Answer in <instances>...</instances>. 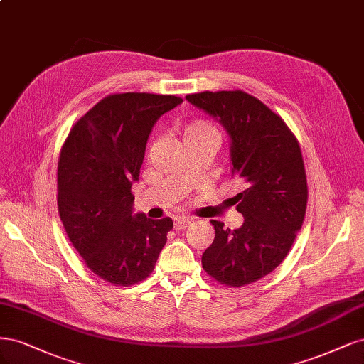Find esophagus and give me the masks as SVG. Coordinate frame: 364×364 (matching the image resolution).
I'll return each instance as SVG.
<instances>
[{
	"label": "esophagus",
	"mask_w": 364,
	"mask_h": 364,
	"mask_svg": "<svg viewBox=\"0 0 364 364\" xmlns=\"http://www.w3.org/2000/svg\"><path fill=\"white\" fill-rule=\"evenodd\" d=\"M193 219H191V218H186V216H181V218H177L175 219V222H173V227H175V230H184L186 227H189L191 225V222H192Z\"/></svg>",
	"instance_id": "1"
}]
</instances>
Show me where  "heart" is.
Instances as JSON below:
<instances>
[{
    "label": "heart",
    "mask_w": 364,
    "mask_h": 364,
    "mask_svg": "<svg viewBox=\"0 0 364 364\" xmlns=\"http://www.w3.org/2000/svg\"><path fill=\"white\" fill-rule=\"evenodd\" d=\"M205 136H215L219 137V133L216 128L205 121H193L191 124H187L183 128V139L184 142H191V140L199 139V137H205Z\"/></svg>",
    "instance_id": "b5f03b06"
}]
</instances>
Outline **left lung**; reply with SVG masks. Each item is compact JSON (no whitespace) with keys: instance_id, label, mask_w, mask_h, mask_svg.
Returning <instances> with one entry per match:
<instances>
[{"instance_id":"8db88e82","label":"left lung","mask_w":364,"mask_h":364,"mask_svg":"<svg viewBox=\"0 0 364 364\" xmlns=\"http://www.w3.org/2000/svg\"><path fill=\"white\" fill-rule=\"evenodd\" d=\"M230 137L231 175L243 192L234 196L243 224L212 220L215 240L203 254L204 271L220 284L242 287L271 274L286 259L307 208L301 148L286 122L243 90L187 95Z\"/></svg>"}]
</instances>
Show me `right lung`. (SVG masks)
<instances>
[{"label":"right lung","mask_w":364,"mask_h":364,"mask_svg":"<svg viewBox=\"0 0 364 364\" xmlns=\"http://www.w3.org/2000/svg\"><path fill=\"white\" fill-rule=\"evenodd\" d=\"M183 100L154 93H116L92 107L69 132L57 169V204L69 240L100 278L132 286L154 271L171 218L134 213L152 127Z\"/></svg>","instance_id":"right-lung-1"}]
</instances>
